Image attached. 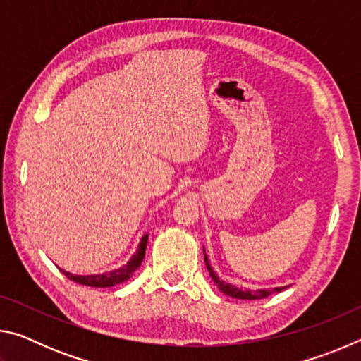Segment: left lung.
<instances>
[{"label":"left lung","instance_id":"obj_1","mask_svg":"<svg viewBox=\"0 0 361 361\" xmlns=\"http://www.w3.org/2000/svg\"><path fill=\"white\" fill-rule=\"evenodd\" d=\"M204 252H205V250H204ZM205 266H207V269H209L212 280L218 285V288L221 290L224 295H228L231 298L250 299V301H253V299L267 298V296H271L272 293H279V291H282L285 288V286H280V288H272V290H269V288H266V290H256V291H253V290H243V288H239V286H234V285H231V283L223 282V280L216 276V272L213 271L212 266L209 264V258H207V255H205Z\"/></svg>","mask_w":361,"mask_h":361}]
</instances>
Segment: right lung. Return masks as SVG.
Segmentation results:
<instances>
[{
	"mask_svg": "<svg viewBox=\"0 0 361 361\" xmlns=\"http://www.w3.org/2000/svg\"><path fill=\"white\" fill-rule=\"evenodd\" d=\"M146 243H148V234H145L142 237V242H140L138 250L135 252V255L132 256L130 261L127 262L119 269H114V271H109L105 274H97V276H73V274L62 271L66 277L73 282L81 283L85 286H95V288H106V286H114L119 285L122 282H126L127 279H130V276L133 272L137 271L142 264V261L145 258V252H146Z\"/></svg>",
	"mask_w": 361,
	"mask_h": 361,
	"instance_id": "right-lung-1",
	"label": "right lung"
}]
</instances>
